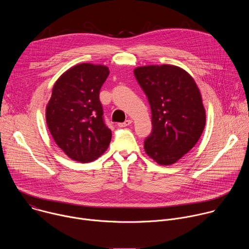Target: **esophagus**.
Returning a JSON list of instances; mask_svg holds the SVG:
<instances>
[{
  "label": "esophagus",
  "instance_id": "1",
  "mask_svg": "<svg viewBox=\"0 0 249 249\" xmlns=\"http://www.w3.org/2000/svg\"><path fill=\"white\" fill-rule=\"evenodd\" d=\"M131 123H132V120L128 119V120H126V121L123 122V123H119L118 126H119V127H127V126H129Z\"/></svg>",
  "mask_w": 249,
  "mask_h": 249
}]
</instances>
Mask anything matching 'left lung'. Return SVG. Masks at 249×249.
I'll use <instances>...</instances> for the list:
<instances>
[{"label":"left lung","mask_w":249,"mask_h":249,"mask_svg":"<svg viewBox=\"0 0 249 249\" xmlns=\"http://www.w3.org/2000/svg\"><path fill=\"white\" fill-rule=\"evenodd\" d=\"M134 75L148 96L153 130L144 142L146 154L160 165H171L200 139L206 111L200 89L185 70L174 65L137 67Z\"/></svg>","instance_id":"obj_1"}]
</instances>
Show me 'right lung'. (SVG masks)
Returning a JSON list of instances; mask_svg holds the SVG:
<instances>
[{
  "label": "right lung",
  "mask_w": 249,
  "mask_h": 249,
  "mask_svg": "<svg viewBox=\"0 0 249 249\" xmlns=\"http://www.w3.org/2000/svg\"><path fill=\"white\" fill-rule=\"evenodd\" d=\"M108 67L81 63L55 82L46 105V123L57 146L73 160L89 162L107 150L111 130L105 126L99 90Z\"/></svg>",
  "instance_id": "add662e5"
}]
</instances>
